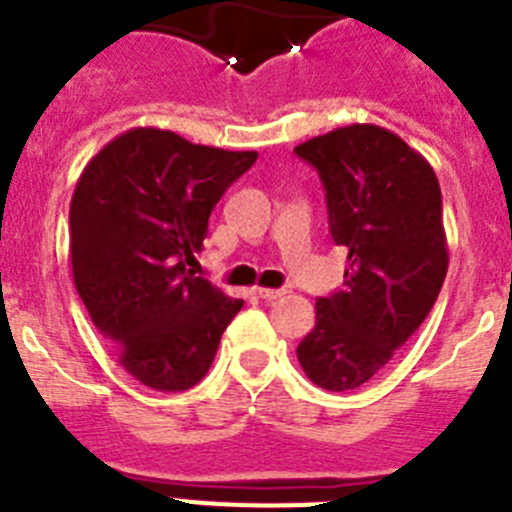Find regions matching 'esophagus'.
Wrapping results in <instances>:
<instances>
[{
    "label": "esophagus",
    "instance_id": "obj_1",
    "mask_svg": "<svg viewBox=\"0 0 512 512\" xmlns=\"http://www.w3.org/2000/svg\"><path fill=\"white\" fill-rule=\"evenodd\" d=\"M256 295H259L261 300H277V297L287 295V289H271V287H259V289H256Z\"/></svg>",
    "mask_w": 512,
    "mask_h": 512
}]
</instances>
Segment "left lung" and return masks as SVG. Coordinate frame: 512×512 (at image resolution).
<instances>
[{
	"label": "left lung",
	"instance_id": "1",
	"mask_svg": "<svg viewBox=\"0 0 512 512\" xmlns=\"http://www.w3.org/2000/svg\"><path fill=\"white\" fill-rule=\"evenodd\" d=\"M318 169L330 235L348 248L343 289L315 302L297 346L328 392L366 384L420 328L449 269L436 171L392 130L354 122L295 148Z\"/></svg>",
	"mask_w": 512,
	"mask_h": 512
}]
</instances>
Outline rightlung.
Returning <instances> with one entry per match:
<instances>
[{
    "mask_svg": "<svg viewBox=\"0 0 512 512\" xmlns=\"http://www.w3.org/2000/svg\"><path fill=\"white\" fill-rule=\"evenodd\" d=\"M256 151L197 146L133 128L84 166L69 212V259L89 318L140 384L184 392L210 369L243 300L187 269L207 220Z\"/></svg>",
    "mask_w": 512,
    "mask_h": 512,
    "instance_id": "obj_1",
    "label": "right lung"
}]
</instances>
